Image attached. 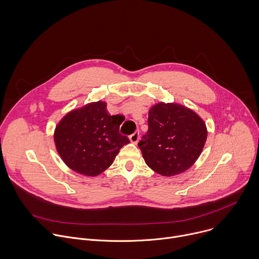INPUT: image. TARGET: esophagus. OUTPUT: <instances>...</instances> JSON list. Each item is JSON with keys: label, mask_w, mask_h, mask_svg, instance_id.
Segmentation results:
<instances>
[{"label": "esophagus", "mask_w": 259, "mask_h": 259, "mask_svg": "<svg viewBox=\"0 0 259 259\" xmlns=\"http://www.w3.org/2000/svg\"><path fill=\"white\" fill-rule=\"evenodd\" d=\"M129 138H130V141H131L132 143H137L138 140H139V131L134 132L132 135H130Z\"/></svg>", "instance_id": "esophagus-1"}]
</instances>
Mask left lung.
Segmentation results:
<instances>
[{
	"mask_svg": "<svg viewBox=\"0 0 259 259\" xmlns=\"http://www.w3.org/2000/svg\"><path fill=\"white\" fill-rule=\"evenodd\" d=\"M149 130L138 146L151 169L163 176L180 174L200 157L207 139L204 121L178 103L159 102L149 110Z\"/></svg>",
	"mask_w": 259,
	"mask_h": 259,
	"instance_id": "8db88e82",
	"label": "left lung"
}]
</instances>
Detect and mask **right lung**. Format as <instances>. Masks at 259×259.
Segmentation results:
<instances>
[{
  "label": "right lung",
  "instance_id": "add662e5",
  "mask_svg": "<svg viewBox=\"0 0 259 259\" xmlns=\"http://www.w3.org/2000/svg\"><path fill=\"white\" fill-rule=\"evenodd\" d=\"M123 121L120 115L108 114L104 101L72 109L55 128L57 153L71 170L97 176L113 164L121 147L130 142L119 132Z\"/></svg>",
  "mask_w": 259,
  "mask_h": 259
}]
</instances>
